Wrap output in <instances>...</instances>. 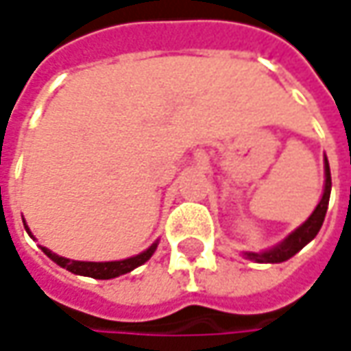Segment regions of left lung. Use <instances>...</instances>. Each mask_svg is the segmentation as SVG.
I'll return each instance as SVG.
<instances>
[{"label":"left lung","mask_w":351,"mask_h":351,"mask_svg":"<svg viewBox=\"0 0 351 351\" xmlns=\"http://www.w3.org/2000/svg\"><path fill=\"white\" fill-rule=\"evenodd\" d=\"M324 193L322 199L317 205V209L313 210V215L304 221L299 228H295L283 242H279L277 246L271 250H265V252H246L250 260H256L258 263H281L285 260L293 258L299 250H303L315 236L318 234L320 226L324 223V217H326V209H328V201H330V189H332V178H330V166H328V160L324 158Z\"/></svg>","instance_id":"8db88e82"}]
</instances>
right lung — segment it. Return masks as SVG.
<instances>
[{
	"label": "right lung",
	"instance_id": "obj_1",
	"mask_svg": "<svg viewBox=\"0 0 351 351\" xmlns=\"http://www.w3.org/2000/svg\"><path fill=\"white\" fill-rule=\"evenodd\" d=\"M25 223V221H23ZM25 230L31 234L29 226L25 224ZM43 248V246H40ZM158 248V242H154L148 250H144L138 256H132L127 260H119V262H75V260H68V258H62L58 254L50 252L48 248H43V252L47 254L48 258L54 263H58L60 267H66L68 271H72L75 276H86L93 277V279H113V277L125 276L128 271H132L134 267H138L144 262H148L152 258V254Z\"/></svg>",
	"mask_w": 351,
	"mask_h": 351
}]
</instances>
